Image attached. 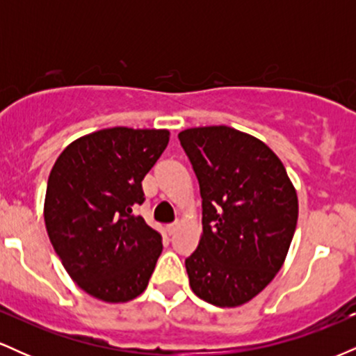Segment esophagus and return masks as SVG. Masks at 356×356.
Listing matches in <instances>:
<instances>
[{
    "label": "esophagus",
    "mask_w": 356,
    "mask_h": 356,
    "mask_svg": "<svg viewBox=\"0 0 356 356\" xmlns=\"http://www.w3.org/2000/svg\"><path fill=\"white\" fill-rule=\"evenodd\" d=\"M177 227H179V224H177V222H175V224H169V226L165 227L167 234H169V236H174V234H175V231H177Z\"/></svg>",
    "instance_id": "1"
}]
</instances>
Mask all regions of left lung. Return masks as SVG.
Instances as JSON below:
<instances>
[{
	"label": "left lung",
	"instance_id": "obj_1",
	"mask_svg": "<svg viewBox=\"0 0 356 356\" xmlns=\"http://www.w3.org/2000/svg\"><path fill=\"white\" fill-rule=\"evenodd\" d=\"M202 197V238L186 259L192 291L231 308L271 283L298 222V197L266 144L226 125L179 134Z\"/></svg>",
	"mask_w": 356,
	"mask_h": 356
}]
</instances>
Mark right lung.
Here are the masks:
<instances>
[{
    "label": "right lung",
    "instance_id": "1",
    "mask_svg": "<svg viewBox=\"0 0 356 356\" xmlns=\"http://www.w3.org/2000/svg\"><path fill=\"white\" fill-rule=\"evenodd\" d=\"M169 144L167 130L113 127L70 144L53 165L44 224L72 280L108 303L137 298L162 252L161 232L134 209L142 181Z\"/></svg>",
    "mask_w": 356,
    "mask_h": 356
}]
</instances>
